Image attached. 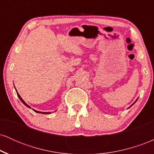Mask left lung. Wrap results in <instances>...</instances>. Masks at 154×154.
I'll list each match as a JSON object with an SVG mask.
<instances>
[{
  "instance_id": "8db88e82",
  "label": "left lung",
  "mask_w": 154,
  "mask_h": 154,
  "mask_svg": "<svg viewBox=\"0 0 154 154\" xmlns=\"http://www.w3.org/2000/svg\"><path fill=\"white\" fill-rule=\"evenodd\" d=\"M135 102H136V101H135ZM134 103H133V104H134ZM133 104H132V105H133Z\"/></svg>"
}]
</instances>
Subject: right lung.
<instances>
[{"label":"right lung","mask_w":154,"mask_h":154,"mask_svg":"<svg viewBox=\"0 0 154 154\" xmlns=\"http://www.w3.org/2000/svg\"><path fill=\"white\" fill-rule=\"evenodd\" d=\"M17 93V95H18V97H19V99H20V100H21V101H22V103H24V105H25V106H27V107L30 108V106H28V105H27V104H26V103H25V102H24V100H23V99H22V98H21V96H20V95H19V93ZM33 111H35V112H37V113H41V114H50V112H40V111H35V110H34V109H33Z\"/></svg>","instance_id":"add662e5"}]
</instances>
